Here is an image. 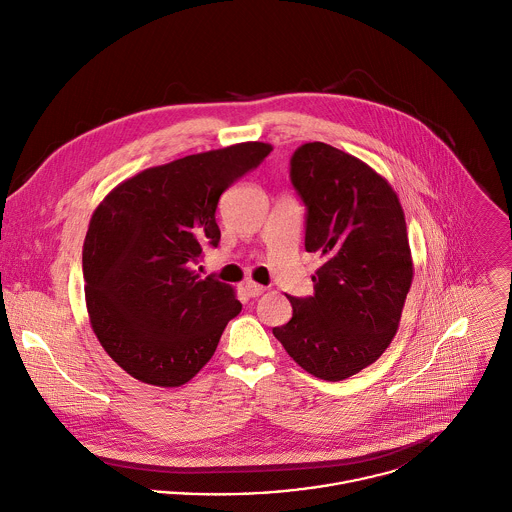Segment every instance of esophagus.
I'll return each instance as SVG.
<instances>
[{
	"label": "esophagus",
	"mask_w": 512,
	"mask_h": 512,
	"mask_svg": "<svg viewBox=\"0 0 512 512\" xmlns=\"http://www.w3.org/2000/svg\"><path fill=\"white\" fill-rule=\"evenodd\" d=\"M244 290L248 292V296H252V298H256V296H260V294H264V286L262 284H256V282H252V280H248L246 284H244Z\"/></svg>",
	"instance_id": "1"
}]
</instances>
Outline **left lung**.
Returning a JSON list of instances; mask_svg holds the SVG:
<instances>
[{
	"label": "left lung",
	"instance_id": "1",
	"mask_svg": "<svg viewBox=\"0 0 512 512\" xmlns=\"http://www.w3.org/2000/svg\"><path fill=\"white\" fill-rule=\"evenodd\" d=\"M290 178L308 208V252L322 256L314 296L290 298L274 328L308 374L338 382L376 362L392 342L414 266L392 186L366 162L324 142L300 146Z\"/></svg>",
	"mask_w": 512,
	"mask_h": 512
}]
</instances>
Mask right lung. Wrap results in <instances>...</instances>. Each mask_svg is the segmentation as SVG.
<instances>
[{
    "instance_id": "add662e5",
    "label": "right lung",
    "mask_w": 512,
    "mask_h": 512,
    "mask_svg": "<svg viewBox=\"0 0 512 512\" xmlns=\"http://www.w3.org/2000/svg\"><path fill=\"white\" fill-rule=\"evenodd\" d=\"M272 152L242 142L148 168L94 210L84 240L86 306L94 334L130 376L174 388L214 356L242 310L232 286L194 266L218 246L222 192Z\"/></svg>"
}]
</instances>
